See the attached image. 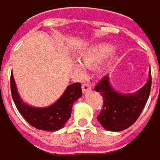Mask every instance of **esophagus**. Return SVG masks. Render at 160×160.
Wrapping results in <instances>:
<instances>
[{"label": "esophagus", "instance_id": "34e87169", "mask_svg": "<svg viewBox=\"0 0 160 160\" xmlns=\"http://www.w3.org/2000/svg\"><path fill=\"white\" fill-rule=\"evenodd\" d=\"M91 91H92V87H91L89 84L84 83V84L82 85V92H83V93H87V92H91Z\"/></svg>", "mask_w": 160, "mask_h": 160}]
</instances>
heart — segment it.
<instances>
[{"instance_id": "heart-1", "label": "heart", "mask_w": 160, "mask_h": 160, "mask_svg": "<svg viewBox=\"0 0 160 160\" xmlns=\"http://www.w3.org/2000/svg\"><path fill=\"white\" fill-rule=\"evenodd\" d=\"M113 51L114 47L108 43L96 45L82 53L80 58V63L86 68H95L101 64ZM75 68L79 73H82V68L79 64H75Z\"/></svg>"}]
</instances>
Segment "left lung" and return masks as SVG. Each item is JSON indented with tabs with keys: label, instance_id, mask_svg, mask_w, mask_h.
I'll return each instance as SVG.
<instances>
[{
	"label": "left lung",
	"instance_id": "obj_1",
	"mask_svg": "<svg viewBox=\"0 0 160 160\" xmlns=\"http://www.w3.org/2000/svg\"><path fill=\"white\" fill-rule=\"evenodd\" d=\"M151 89V72L146 84L133 93L116 92L111 82L109 75L102 78L95 91L103 97V109L97 117L101 125L112 132H120L130 127L143 111Z\"/></svg>",
	"mask_w": 160,
	"mask_h": 160
}]
</instances>
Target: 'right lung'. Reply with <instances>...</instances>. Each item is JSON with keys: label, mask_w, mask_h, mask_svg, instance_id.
<instances>
[{"label": "right lung", "mask_w": 160, "mask_h": 160, "mask_svg": "<svg viewBox=\"0 0 160 160\" xmlns=\"http://www.w3.org/2000/svg\"><path fill=\"white\" fill-rule=\"evenodd\" d=\"M11 92L16 108L22 117L35 128L55 132L65 126L71 115L73 103L81 97V84L73 83L66 88L63 94L47 107H35L24 102L20 97L12 73L11 74Z\"/></svg>", "instance_id": "right-lung-1"}]
</instances>
